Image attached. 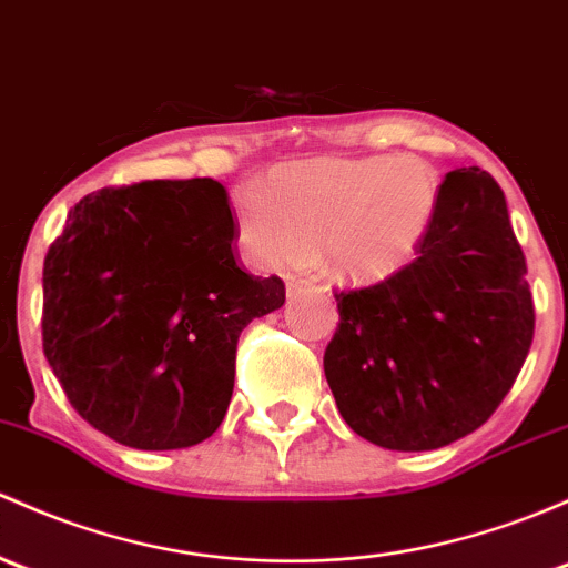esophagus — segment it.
<instances>
[{"label": "esophagus", "mask_w": 568, "mask_h": 568, "mask_svg": "<svg viewBox=\"0 0 568 568\" xmlns=\"http://www.w3.org/2000/svg\"><path fill=\"white\" fill-rule=\"evenodd\" d=\"M310 288L326 291V288H321V285H315V280H300V277H288V283H285V291H288V296H296V294H302V291H310Z\"/></svg>", "instance_id": "esophagus-1"}]
</instances>
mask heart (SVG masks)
Here are the masks:
<instances>
[{
	"instance_id": "obj_1",
	"label": "heart",
	"mask_w": 568,
	"mask_h": 568,
	"mask_svg": "<svg viewBox=\"0 0 568 568\" xmlns=\"http://www.w3.org/2000/svg\"><path fill=\"white\" fill-rule=\"evenodd\" d=\"M440 174L419 154L310 158L272 169L239 206V242L261 266L304 264L321 250L345 280H384L425 242Z\"/></svg>"
}]
</instances>
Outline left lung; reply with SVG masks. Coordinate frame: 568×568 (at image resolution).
I'll use <instances>...</instances> for the list:
<instances>
[{
    "mask_svg": "<svg viewBox=\"0 0 568 568\" xmlns=\"http://www.w3.org/2000/svg\"><path fill=\"white\" fill-rule=\"evenodd\" d=\"M528 266L504 190L457 169L416 258L384 283L334 294L324 373L345 425L394 452H429L479 429L534 343Z\"/></svg>",
    "mask_w": 568,
    "mask_h": 568,
    "instance_id": "8db88e82",
    "label": "left lung"
}]
</instances>
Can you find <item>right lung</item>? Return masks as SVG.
<instances>
[{
  "label": "right lung",
  "mask_w": 568,
  "mask_h": 568,
  "mask_svg": "<svg viewBox=\"0 0 568 568\" xmlns=\"http://www.w3.org/2000/svg\"><path fill=\"white\" fill-rule=\"evenodd\" d=\"M214 179L89 193L43 266V351L70 405L133 449H187L223 422L239 334L280 310V277L234 255Z\"/></svg>",
  "instance_id": "add662e5"
}]
</instances>
